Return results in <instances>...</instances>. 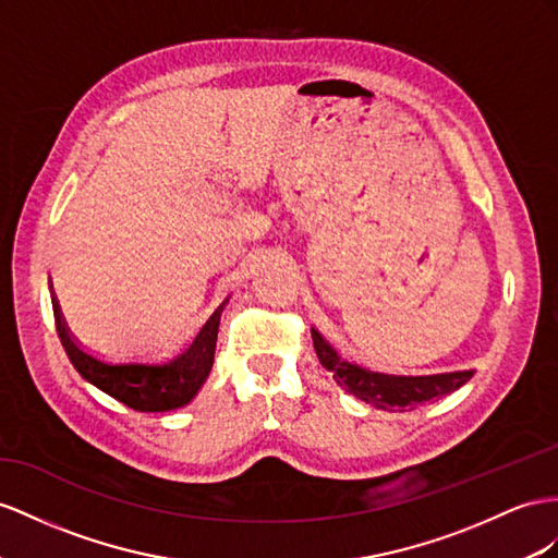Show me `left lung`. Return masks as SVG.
I'll return each instance as SVG.
<instances>
[{"label":"left lung","mask_w":558,"mask_h":558,"mask_svg":"<svg viewBox=\"0 0 558 558\" xmlns=\"http://www.w3.org/2000/svg\"><path fill=\"white\" fill-rule=\"evenodd\" d=\"M313 347H316L323 367H327L337 379L339 387H344L361 401L377 405L381 410H412L424 403L438 401V398L457 391L471 379L469 373H448V375H428V377H393L369 373L353 363L341 361L337 351L327 341L311 330Z\"/></svg>","instance_id":"obj_1"}]
</instances>
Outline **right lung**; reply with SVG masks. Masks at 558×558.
Instances as JSON below:
<instances>
[{
	"instance_id": "right-lung-1",
	"label": "right lung",
	"mask_w": 558,
	"mask_h": 558,
	"mask_svg": "<svg viewBox=\"0 0 558 558\" xmlns=\"http://www.w3.org/2000/svg\"><path fill=\"white\" fill-rule=\"evenodd\" d=\"M221 308L211 313V318L203 325L189 351L171 361H108L104 355L84 349L80 341L70 335L59 302L53 296V320L61 344L70 363L77 373L92 381L94 387L106 391L116 401L138 412H167L177 410L203 387L211 363L214 349H217V332L221 320Z\"/></svg>"
}]
</instances>
